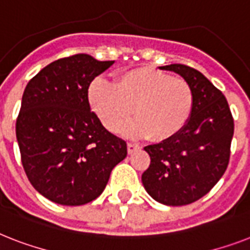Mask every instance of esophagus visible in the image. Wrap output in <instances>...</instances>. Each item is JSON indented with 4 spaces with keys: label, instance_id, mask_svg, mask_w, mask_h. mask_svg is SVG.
<instances>
[{
    "label": "esophagus",
    "instance_id": "1",
    "mask_svg": "<svg viewBox=\"0 0 250 250\" xmlns=\"http://www.w3.org/2000/svg\"><path fill=\"white\" fill-rule=\"evenodd\" d=\"M136 149H139V145L135 144V143H128L127 144V150H128V154H132Z\"/></svg>",
    "mask_w": 250,
    "mask_h": 250
}]
</instances>
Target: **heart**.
I'll use <instances>...</instances> for the list:
<instances>
[{
  "label": "heart",
  "mask_w": 250,
  "mask_h": 250,
  "mask_svg": "<svg viewBox=\"0 0 250 250\" xmlns=\"http://www.w3.org/2000/svg\"><path fill=\"white\" fill-rule=\"evenodd\" d=\"M88 100L106 128L117 132L125 127L129 137L171 140L189 122L194 109V90L186 79L174 78L153 67L121 72L113 84L96 79L88 88Z\"/></svg>",
  "instance_id": "heart-1"
}]
</instances>
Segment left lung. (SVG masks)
I'll return each mask as SVG.
<instances>
[{"instance_id":"8db88e82","label":"left lung","mask_w":250,"mask_h":250,"mask_svg":"<svg viewBox=\"0 0 250 250\" xmlns=\"http://www.w3.org/2000/svg\"><path fill=\"white\" fill-rule=\"evenodd\" d=\"M186 79L194 90V109L182 132L171 140L145 146L150 156L141 182L149 196L168 206L204 197L229 166L233 119L229 102L201 72L186 64L161 66Z\"/></svg>"}]
</instances>
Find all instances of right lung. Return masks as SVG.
<instances>
[{"label":"right lung","instance_id":"obj_1","mask_svg":"<svg viewBox=\"0 0 250 250\" xmlns=\"http://www.w3.org/2000/svg\"><path fill=\"white\" fill-rule=\"evenodd\" d=\"M114 61L88 54L54 61L25 86L17 119L21 164L33 188L50 201L79 206L104 192L127 144L90 111L88 88Z\"/></svg>","mask_w":250,"mask_h":250}]
</instances>
